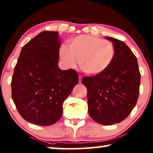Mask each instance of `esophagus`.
I'll return each instance as SVG.
<instances>
[{"label":"esophagus","mask_w":153,"mask_h":153,"mask_svg":"<svg viewBox=\"0 0 153 153\" xmlns=\"http://www.w3.org/2000/svg\"><path fill=\"white\" fill-rule=\"evenodd\" d=\"M81 79H82V76H81V75H79V83L81 82Z\"/></svg>","instance_id":"34e87169"}]
</instances>
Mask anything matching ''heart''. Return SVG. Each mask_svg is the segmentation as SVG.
<instances>
[{
	"instance_id": "heart-1",
	"label": "heart",
	"mask_w": 153,
	"mask_h": 153,
	"mask_svg": "<svg viewBox=\"0 0 153 153\" xmlns=\"http://www.w3.org/2000/svg\"><path fill=\"white\" fill-rule=\"evenodd\" d=\"M59 53L68 67H74L78 60L83 72L96 75L110 66L115 57V48L108 40L94 36L80 35L69 41V48L61 45Z\"/></svg>"
}]
</instances>
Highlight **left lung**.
Here are the masks:
<instances>
[{
  "label": "left lung",
  "mask_w": 153,
  "mask_h": 153,
  "mask_svg": "<svg viewBox=\"0 0 153 153\" xmlns=\"http://www.w3.org/2000/svg\"><path fill=\"white\" fill-rule=\"evenodd\" d=\"M115 48V57L105 71L85 76L88 113L95 122L103 125L121 122L129 115L139 95L140 74L137 59L123 41L105 37Z\"/></svg>",
  "instance_id": "obj_1"
}]
</instances>
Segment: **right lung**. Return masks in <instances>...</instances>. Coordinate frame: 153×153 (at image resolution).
Instances as JSON below:
<instances>
[{
    "instance_id": "right-lung-1",
    "label": "right lung",
    "mask_w": 153,
    "mask_h": 153,
    "mask_svg": "<svg viewBox=\"0 0 153 153\" xmlns=\"http://www.w3.org/2000/svg\"><path fill=\"white\" fill-rule=\"evenodd\" d=\"M59 48L57 31H42L22 47L14 69L12 98L20 115L31 124L57 122L63 102L79 82L76 71L58 67Z\"/></svg>"
}]
</instances>
